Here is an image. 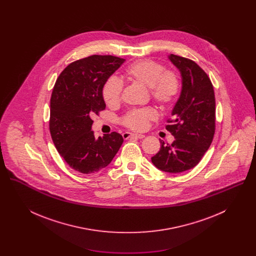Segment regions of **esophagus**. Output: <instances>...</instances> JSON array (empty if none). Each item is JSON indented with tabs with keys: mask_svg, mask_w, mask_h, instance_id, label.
I'll return each instance as SVG.
<instances>
[{
	"mask_svg": "<svg viewBox=\"0 0 256 256\" xmlns=\"http://www.w3.org/2000/svg\"><path fill=\"white\" fill-rule=\"evenodd\" d=\"M130 137H134V138H137V139H143L145 137V135L144 134H130V132H124L122 134L124 139H128Z\"/></svg>",
	"mask_w": 256,
	"mask_h": 256,
	"instance_id": "1",
	"label": "esophagus"
}]
</instances>
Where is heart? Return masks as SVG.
Listing matches in <instances>:
<instances>
[{
	"label": "heart",
	"instance_id": "obj_1",
	"mask_svg": "<svg viewBox=\"0 0 256 256\" xmlns=\"http://www.w3.org/2000/svg\"><path fill=\"white\" fill-rule=\"evenodd\" d=\"M124 74L128 80L148 87L150 97L161 110L170 108L180 91V74L174 70H167L158 61H136L126 69ZM122 91V84L117 78H108L102 87V98L106 104L110 106L119 104ZM156 119V112L152 108L134 110L122 117V122L130 130L141 132L146 130L148 122Z\"/></svg>",
	"mask_w": 256,
	"mask_h": 256
}]
</instances>
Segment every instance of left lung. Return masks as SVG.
<instances>
[{
  "label": "left lung",
  "instance_id": "1",
  "mask_svg": "<svg viewBox=\"0 0 256 256\" xmlns=\"http://www.w3.org/2000/svg\"><path fill=\"white\" fill-rule=\"evenodd\" d=\"M170 62L180 70L182 88L166 126L174 137L172 144L160 141L158 152L152 162L166 172H182L198 164L215 134V94L207 74L195 61L170 54Z\"/></svg>",
  "mask_w": 256,
  "mask_h": 256
}]
</instances>
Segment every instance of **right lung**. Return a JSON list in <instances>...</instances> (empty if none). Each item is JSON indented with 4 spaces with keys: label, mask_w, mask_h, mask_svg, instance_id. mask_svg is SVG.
<instances>
[{
    "label": "right lung",
    "mask_w": 256,
    "mask_h": 256,
    "mask_svg": "<svg viewBox=\"0 0 256 256\" xmlns=\"http://www.w3.org/2000/svg\"><path fill=\"white\" fill-rule=\"evenodd\" d=\"M126 60L94 54L72 62L60 74L50 98V132L66 163L82 174L106 168L122 146L120 134L96 138L91 116L106 108L102 87Z\"/></svg>",
    "instance_id": "1"
}]
</instances>
